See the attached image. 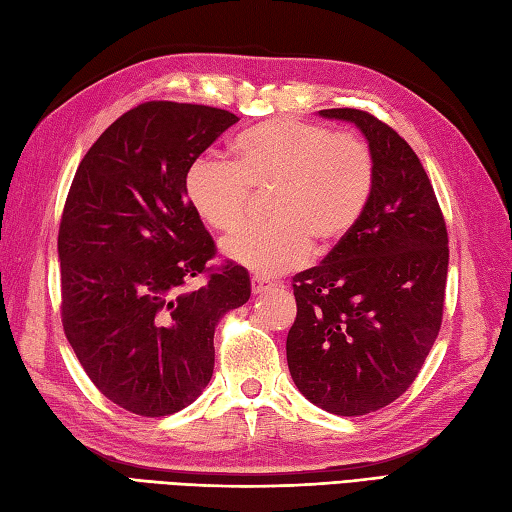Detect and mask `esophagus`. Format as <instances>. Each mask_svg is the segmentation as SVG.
<instances>
[{"instance_id":"obj_1","label":"esophagus","mask_w":512,"mask_h":512,"mask_svg":"<svg viewBox=\"0 0 512 512\" xmlns=\"http://www.w3.org/2000/svg\"><path fill=\"white\" fill-rule=\"evenodd\" d=\"M271 287H274V283H271V280H265V278H260V276L252 278V291H254L256 296L258 294H265V291H269Z\"/></svg>"}]
</instances>
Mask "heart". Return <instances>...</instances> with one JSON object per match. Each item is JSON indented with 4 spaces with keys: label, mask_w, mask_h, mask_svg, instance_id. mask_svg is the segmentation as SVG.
Masks as SVG:
<instances>
[{
    "label": "heart",
    "mask_w": 512,
    "mask_h": 512,
    "mask_svg": "<svg viewBox=\"0 0 512 512\" xmlns=\"http://www.w3.org/2000/svg\"><path fill=\"white\" fill-rule=\"evenodd\" d=\"M375 168L369 145L327 125L269 119L234 141V163L203 154L185 170L183 190L212 229L243 221L252 190H274L269 223H249L221 241V252L258 276H278L305 263L311 241L333 247L362 218Z\"/></svg>",
    "instance_id": "1"
}]
</instances>
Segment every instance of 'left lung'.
Wrapping results in <instances>:
<instances>
[{
    "label": "left lung",
    "instance_id": "1",
    "mask_svg": "<svg viewBox=\"0 0 512 512\" xmlns=\"http://www.w3.org/2000/svg\"><path fill=\"white\" fill-rule=\"evenodd\" d=\"M369 143L371 201L318 267L294 276L291 380L336 415H364L411 387L442 325L448 236L433 185L398 132L353 108L320 110Z\"/></svg>",
    "mask_w": 512,
    "mask_h": 512
}]
</instances>
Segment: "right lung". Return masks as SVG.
<instances>
[{
  "label": "right lung",
  "mask_w": 512,
  "mask_h": 512,
  "mask_svg": "<svg viewBox=\"0 0 512 512\" xmlns=\"http://www.w3.org/2000/svg\"><path fill=\"white\" fill-rule=\"evenodd\" d=\"M238 121L174 101L141 103L79 163L59 225L61 320L83 371L121 409H185L214 373V327L252 294L247 269L210 271L214 241L185 170ZM206 285L187 292L192 277Z\"/></svg>",
  "instance_id": "obj_1"
}]
</instances>
